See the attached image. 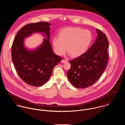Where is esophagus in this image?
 Instances as JSON below:
<instances>
[{"label":"esophagus","instance_id":"obj_1","mask_svg":"<svg viewBox=\"0 0 125 125\" xmlns=\"http://www.w3.org/2000/svg\"><path fill=\"white\" fill-rule=\"evenodd\" d=\"M68 61V60H65V59H62V60H61V62L62 63H66V62H67Z\"/></svg>","mask_w":125,"mask_h":125}]
</instances>
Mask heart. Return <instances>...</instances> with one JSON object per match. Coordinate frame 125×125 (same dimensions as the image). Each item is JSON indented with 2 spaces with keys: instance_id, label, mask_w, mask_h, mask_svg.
Listing matches in <instances>:
<instances>
[{
  "instance_id": "obj_1",
  "label": "heart",
  "mask_w": 125,
  "mask_h": 125,
  "mask_svg": "<svg viewBox=\"0 0 125 125\" xmlns=\"http://www.w3.org/2000/svg\"><path fill=\"white\" fill-rule=\"evenodd\" d=\"M58 37L52 39V44L56 54L63 55L67 50L74 57L83 55L91 44L93 35L88 30L80 27H69L61 30Z\"/></svg>"
}]
</instances>
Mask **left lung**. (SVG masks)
Masks as SVG:
<instances>
[{
    "mask_svg": "<svg viewBox=\"0 0 125 125\" xmlns=\"http://www.w3.org/2000/svg\"><path fill=\"white\" fill-rule=\"evenodd\" d=\"M98 36L92 46L82 56L70 60L67 72L69 82L77 88H88L95 83L105 69L108 60V41L96 29Z\"/></svg>",
    "mask_w": 125,
    "mask_h": 125,
    "instance_id": "1",
    "label": "left lung"
}]
</instances>
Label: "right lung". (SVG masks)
Returning a JSON list of instances; mask_svg holds the SVG:
<instances>
[{
    "label": "right lung",
    "instance_id": "1",
    "mask_svg": "<svg viewBox=\"0 0 125 125\" xmlns=\"http://www.w3.org/2000/svg\"><path fill=\"white\" fill-rule=\"evenodd\" d=\"M48 22H38L25 25L17 33L11 47L12 60L21 79L28 85L39 87L50 78L54 67L62 59L53 51L50 40ZM34 32L47 35L42 45L34 51H27L23 44L24 38Z\"/></svg>",
    "mask_w": 125,
    "mask_h": 125
}]
</instances>
